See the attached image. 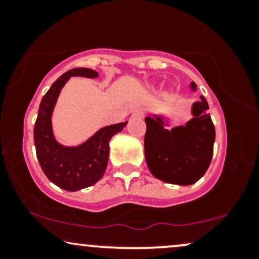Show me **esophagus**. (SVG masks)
<instances>
[{
  "label": "esophagus",
  "mask_w": 259,
  "mask_h": 259,
  "mask_svg": "<svg viewBox=\"0 0 259 259\" xmlns=\"http://www.w3.org/2000/svg\"><path fill=\"white\" fill-rule=\"evenodd\" d=\"M133 118H144L145 117V112L142 109H135L132 114Z\"/></svg>",
  "instance_id": "esophagus-1"
}]
</instances>
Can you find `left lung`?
<instances>
[{
    "label": "left lung",
    "instance_id": "obj_1",
    "mask_svg": "<svg viewBox=\"0 0 259 259\" xmlns=\"http://www.w3.org/2000/svg\"><path fill=\"white\" fill-rule=\"evenodd\" d=\"M196 90V84L191 82ZM192 106L194 118L184 126L168 130L159 118H145V157L157 179L175 185H191L203 177L213 157L215 130L203 96Z\"/></svg>",
    "mask_w": 259,
    "mask_h": 259
}]
</instances>
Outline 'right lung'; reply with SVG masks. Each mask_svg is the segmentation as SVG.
<instances>
[{
    "mask_svg": "<svg viewBox=\"0 0 259 259\" xmlns=\"http://www.w3.org/2000/svg\"><path fill=\"white\" fill-rule=\"evenodd\" d=\"M95 70L74 68L53 82L41 100L34 126V142L36 156L45 175L55 185L67 191H78L96 184L105 174L109 154V140L120 133L125 123L102 127L88 141L78 147H64L55 140L51 115L56 101L70 76L96 78Z\"/></svg>",
    "mask_w": 259,
    "mask_h": 259,
    "instance_id": "obj_1",
    "label": "right lung"
}]
</instances>
